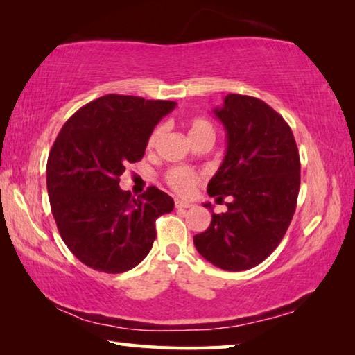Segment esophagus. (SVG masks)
Returning <instances> with one entry per match:
<instances>
[{
  "label": "esophagus",
  "mask_w": 355,
  "mask_h": 355,
  "mask_svg": "<svg viewBox=\"0 0 355 355\" xmlns=\"http://www.w3.org/2000/svg\"><path fill=\"white\" fill-rule=\"evenodd\" d=\"M175 208H178V209L191 208V203H188V202H183V200H180V199H177V200H175Z\"/></svg>",
  "instance_id": "34e87169"
}]
</instances>
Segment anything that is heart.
<instances>
[{
    "instance_id": "b5f03b06",
    "label": "heart",
    "mask_w": 355,
    "mask_h": 355,
    "mask_svg": "<svg viewBox=\"0 0 355 355\" xmlns=\"http://www.w3.org/2000/svg\"><path fill=\"white\" fill-rule=\"evenodd\" d=\"M163 135V130L156 128L152 136L148 139V146L153 147L158 139ZM214 136V128L213 125L208 122L207 119L196 117L191 120L189 123V139H194V137L199 136ZM166 182L171 186L173 191H177L178 194H189V192L194 189V186L199 182V173L188 169V167H173L166 175Z\"/></svg>"
}]
</instances>
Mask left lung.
Returning a JSON list of instances; mask_svg holds the SVG:
<instances>
[{
    "label": "left lung",
    "instance_id": "1",
    "mask_svg": "<svg viewBox=\"0 0 355 355\" xmlns=\"http://www.w3.org/2000/svg\"><path fill=\"white\" fill-rule=\"evenodd\" d=\"M213 112L225 128L227 150L208 194L230 202L225 213H213L194 245L214 266L245 271L266 260L290 227L300 184L299 152L284 117L261 100L228 94ZM203 207L213 211L211 203Z\"/></svg>",
    "mask_w": 355,
    "mask_h": 355
}]
</instances>
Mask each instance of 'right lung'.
Here are the masks:
<instances>
[{
    "mask_svg": "<svg viewBox=\"0 0 355 355\" xmlns=\"http://www.w3.org/2000/svg\"><path fill=\"white\" fill-rule=\"evenodd\" d=\"M175 101L110 94L91 101L59 131L46 163L51 213L78 260L100 272L137 266L152 249L155 220L173 199L156 186L137 199L119 186L125 166L142 159L153 128Z\"/></svg>",
    "mask_w": 355,
    "mask_h": 355,
    "instance_id": "right-lung-1",
    "label": "right lung"
}]
</instances>
